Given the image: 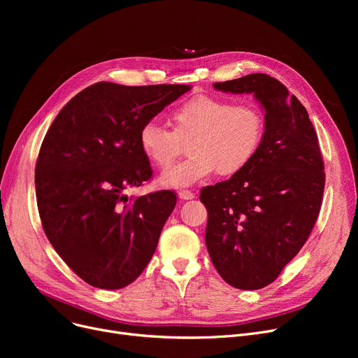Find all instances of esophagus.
I'll list each match as a JSON object with an SVG mask.
<instances>
[{"label": "esophagus", "mask_w": 358, "mask_h": 358, "mask_svg": "<svg viewBox=\"0 0 358 358\" xmlns=\"http://www.w3.org/2000/svg\"><path fill=\"white\" fill-rule=\"evenodd\" d=\"M178 197L181 200H192V199H194V193L190 192V190H180Z\"/></svg>", "instance_id": "esophagus-1"}]
</instances>
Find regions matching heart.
<instances>
[{"mask_svg": "<svg viewBox=\"0 0 358 358\" xmlns=\"http://www.w3.org/2000/svg\"><path fill=\"white\" fill-rule=\"evenodd\" d=\"M173 130L149 120L139 130L146 159L166 169L189 143L190 157L161 176L168 187H189L217 171L222 177L242 173L257 157L266 138V113L255 103L197 94L171 115Z\"/></svg>", "mask_w": 358, "mask_h": 358, "instance_id": "heart-1", "label": "heart"}]
</instances>
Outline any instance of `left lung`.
I'll return each instance as SVG.
<instances>
[{"mask_svg": "<svg viewBox=\"0 0 358 358\" xmlns=\"http://www.w3.org/2000/svg\"><path fill=\"white\" fill-rule=\"evenodd\" d=\"M223 92H252L267 130L242 173L204 187L206 247L220 277L258 290L278 277L308 241L322 204L324 159L306 108L267 73L215 83Z\"/></svg>", "mask_w": 358, "mask_h": 358, "instance_id": "obj_1", "label": "left lung"}]
</instances>
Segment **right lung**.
Segmentation results:
<instances>
[{
	"instance_id": "right-lung-1",
	"label": "right lung",
	"mask_w": 358,
	"mask_h": 358,
	"mask_svg": "<svg viewBox=\"0 0 358 358\" xmlns=\"http://www.w3.org/2000/svg\"><path fill=\"white\" fill-rule=\"evenodd\" d=\"M189 90L101 81L71 99L50 124L34 169L37 209L55 251L90 286L126 287L152 258L177 196L124 192L152 177L139 148L142 124Z\"/></svg>"
}]
</instances>
